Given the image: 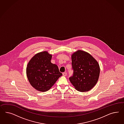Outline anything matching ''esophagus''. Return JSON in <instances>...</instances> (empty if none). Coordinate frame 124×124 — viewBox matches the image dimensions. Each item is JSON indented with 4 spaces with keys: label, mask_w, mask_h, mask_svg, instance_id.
Masks as SVG:
<instances>
[{
    "label": "esophagus",
    "mask_w": 124,
    "mask_h": 124,
    "mask_svg": "<svg viewBox=\"0 0 124 124\" xmlns=\"http://www.w3.org/2000/svg\"><path fill=\"white\" fill-rule=\"evenodd\" d=\"M63 75H64V76H66V75H67V73H66V72H65L63 73Z\"/></svg>",
    "instance_id": "34e87169"
}]
</instances>
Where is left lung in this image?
<instances>
[{
  "mask_svg": "<svg viewBox=\"0 0 124 124\" xmlns=\"http://www.w3.org/2000/svg\"><path fill=\"white\" fill-rule=\"evenodd\" d=\"M71 56L73 74L69 78L70 82L79 91L90 90L97 82L100 75L97 61L89 53L79 50Z\"/></svg>",
  "mask_w": 124,
  "mask_h": 124,
  "instance_id": "left-lung-1",
  "label": "left lung"
}]
</instances>
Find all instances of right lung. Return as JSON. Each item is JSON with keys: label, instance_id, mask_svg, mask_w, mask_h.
<instances>
[{"label": "right lung", "instance_id": "obj_1", "mask_svg": "<svg viewBox=\"0 0 124 124\" xmlns=\"http://www.w3.org/2000/svg\"><path fill=\"white\" fill-rule=\"evenodd\" d=\"M52 55L47 51L38 53L29 61L26 68L31 85L41 92L49 90L62 74L58 66L51 63Z\"/></svg>", "mask_w": 124, "mask_h": 124}]
</instances>
